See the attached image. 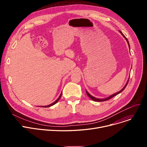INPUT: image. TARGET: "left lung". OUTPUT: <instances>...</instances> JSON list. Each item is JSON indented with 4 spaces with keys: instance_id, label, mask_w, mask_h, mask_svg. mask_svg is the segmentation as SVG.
I'll list each match as a JSON object with an SVG mask.
<instances>
[{
    "instance_id": "obj_1",
    "label": "left lung",
    "mask_w": 147,
    "mask_h": 147,
    "mask_svg": "<svg viewBox=\"0 0 147 147\" xmlns=\"http://www.w3.org/2000/svg\"><path fill=\"white\" fill-rule=\"evenodd\" d=\"M120 32V33L122 34V36L125 37V39L126 40V41H127V44H128V45H129V49H130V45H129V41H128V40H127V38L125 36V35L123 34V33H122V32H121V31H119ZM129 79H128V80H127V83H126V84H125V86L123 87V88L121 90H120V91H119L118 92H117V93H115V94H113V95H110V96H109V97H107V98H102V99H99V98H95V97H94V96H92L90 94H89V92L87 91V90H86V94L88 95V96L91 99H92L93 100V101H98V102H102V101H107V100H109V99H110V98H113V96H115V95H118V94H119L120 93H121V92L124 90L125 89V88L126 87V86L127 85V83H128V82H129Z\"/></svg>"
}]
</instances>
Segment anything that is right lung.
I'll use <instances>...</instances> for the list:
<instances>
[{
	"label": "right lung",
	"mask_w": 147,
	"mask_h": 147,
	"mask_svg": "<svg viewBox=\"0 0 147 147\" xmlns=\"http://www.w3.org/2000/svg\"><path fill=\"white\" fill-rule=\"evenodd\" d=\"M61 95H62V92H61V94H60V95H59V96L58 97V98L55 101H54L53 103H52L51 104H50V105H46V106H41V107H51V106H52V105H55L58 101H59V99L61 98Z\"/></svg>",
	"instance_id": "1"
}]
</instances>
